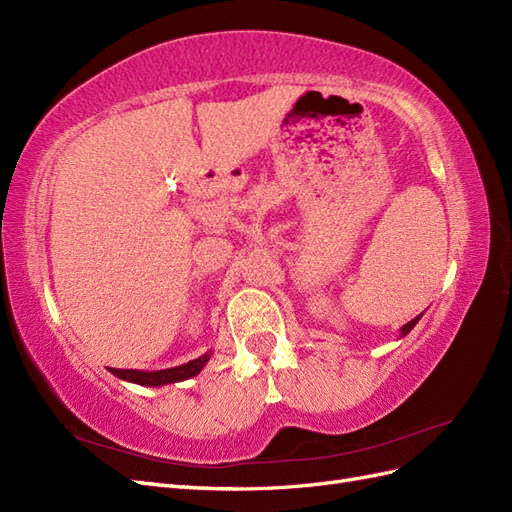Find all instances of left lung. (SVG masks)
<instances>
[{"instance_id":"8db88e82","label":"left lung","mask_w":512,"mask_h":512,"mask_svg":"<svg viewBox=\"0 0 512 512\" xmlns=\"http://www.w3.org/2000/svg\"><path fill=\"white\" fill-rule=\"evenodd\" d=\"M421 316H423V314H421ZM421 316H416L414 320H410L408 324H404V327H401V329H399V335H401V337H406V335H408V333H410V331H412V329L416 327V322H418V320H421Z\"/></svg>"}]
</instances>
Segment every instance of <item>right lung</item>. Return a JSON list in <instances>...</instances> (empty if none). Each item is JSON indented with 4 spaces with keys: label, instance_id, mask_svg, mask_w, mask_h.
<instances>
[{
    "label": "right lung",
    "instance_id": "right-lung-1",
    "mask_svg": "<svg viewBox=\"0 0 512 512\" xmlns=\"http://www.w3.org/2000/svg\"><path fill=\"white\" fill-rule=\"evenodd\" d=\"M211 350L205 352L203 356H198V359L194 361H188L183 365H177V367H170V369H160V371H143V369H111V374L126 380V382H132V384H141V386H164V384H175V382H181V380H188V378H194L198 376L200 371H203V367L209 363L211 359Z\"/></svg>",
    "mask_w": 512,
    "mask_h": 512
}]
</instances>
